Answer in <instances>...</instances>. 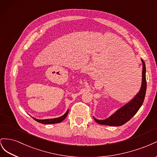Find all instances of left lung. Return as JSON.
<instances>
[{
    "mask_svg": "<svg viewBox=\"0 0 157 157\" xmlns=\"http://www.w3.org/2000/svg\"><path fill=\"white\" fill-rule=\"evenodd\" d=\"M141 62L143 64L142 82L140 91L130 101L116 110L109 118L105 120H98L93 116L96 122L101 125H107L110 126H120L128 122L137 113L144 101L147 89L146 67L145 62L143 59H141Z\"/></svg>",
    "mask_w": 157,
    "mask_h": 157,
    "instance_id": "8db88e82",
    "label": "left lung"
}]
</instances>
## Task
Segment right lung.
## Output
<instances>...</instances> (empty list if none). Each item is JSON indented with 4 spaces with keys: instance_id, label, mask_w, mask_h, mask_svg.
Segmentation results:
<instances>
[{
    "instance_id": "right-lung-1",
    "label": "right lung",
    "mask_w": 157,
    "mask_h": 157,
    "mask_svg": "<svg viewBox=\"0 0 157 157\" xmlns=\"http://www.w3.org/2000/svg\"><path fill=\"white\" fill-rule=\"evenodd\" d=\"M68 112L69 110L68 109V110L66 111V113L62 115L59 118H51V119H44V120H39V119H36V118H33L35 121H37V122H39V123H41L43 124H58V123H60L61 122L63 121L66 117L67 116V115L68 114Z\"/></svg>"
}]
</instances>
